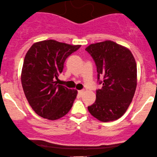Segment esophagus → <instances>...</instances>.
<instances>
[{
  "label": "esophagus",
  "instance_id": "obj_1",
  "mask_svg": "<svg viewBox=\"0 0 157 157\" xmlns=\"http://www.w3.org/2000/svg\"><path fill=\"white\" fill-rule=\"evenodd\" d=\"M84 90H78V95L80 96H82V95L84 94Z\"/></svg>",
  "mask_w": 157,
  "mask_h": 157
}]
</instances>
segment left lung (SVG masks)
Returning <instances> with one entry per match:
<instances>
[{
	"mask_svg": "<svg viewBox=\"0 0 157 157\" xmlns=\"http://www.w3.org/2000/svg\"><path fill=\"white\" fill-rule=\"evenodd\" d=\"M86 50L97 67L98 80L102 87L96 90L95 103L88 107L98 120L115 121L124 115L131 105L137 84L136 63L127 47L107 40L91 44Z\"/></svg>",
	"mask_w": 157,
	"mask_h": 157,
	"instance_id": "obj_1",
	"label": "left lung"
}]
</instances>
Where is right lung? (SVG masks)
<instances>
[{
	"instance_id": "obj_1",
	"label": "right lung",
	"mask_w": 157,
	"mask_h": 157,
	"mask_svg": "<svg viewBox=\"0 0 157 157\" xmlns=\"http://www.w3.org/2000/svg\"><path fill=\"white\" fill-rule=\"evenodd\" d=\"M81 45L44 40L32 45L24 58L21 84L33 110L40 117L56 120L71 109L78 91L57 84L67 58Z\"/></svg>"
}]
</instances>
